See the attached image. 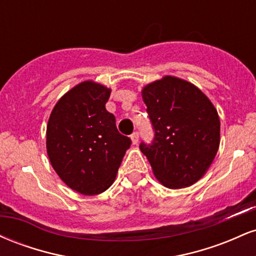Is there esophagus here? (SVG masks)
<instances>
[{
	"instance_id": "1",
	"label": "esophagus",
	"mask_w": 256,
	"mask_h": 256,
	"mask_svg": "<svg viewBox=\"0 0 256 256\" xmlns=\"http://www.w3.org/2000/svg\"><path fill=\"white\" fill-rule=\"evenodd\" d=\"M131 140H132V142H134V144H137L138 140H140V134H138L137 131H134V134H131Z\"/></svg>"
}]
</instances>
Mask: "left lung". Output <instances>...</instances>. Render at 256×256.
I'll use <instances>...</instances> for the list:
<instances>
[{"instance_id": "8db88e82", "label": "left lung", "mask_w": 256, "mask_h": 256, "mask_svg": "<svg viewBox=\"0 0 256 256\" xmlns=\"http://www.w3.org/2000/svg\"><path fill=\"white\" fill-rule=\"evenodd\" d=\"M142 98L155 130L150 146L140 143L155 178L170 189L200 180L220 144V120L210 100L190 82L165 76L146 84Z\"/></svg>"}]
</instances>
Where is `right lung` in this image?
Segmentation results:
<instances>
[{
  "label": "right lung",
  "instance_id": "1",
  "mask_svg": "<svg viewBox=\"0 0 256 256\" xmlns=\"http://www.w3.org/2000/svg\"><path fill=\"white\" fill-rule=\"evenodd\" d=\"M110 89L82 82L56 102L46 125V154L61 180L83 195L106 192L116 180L131 140L106 110Z\"/></svg>",
  "mask_w": 256,
  "mask_h": 256
}]
</instances>
